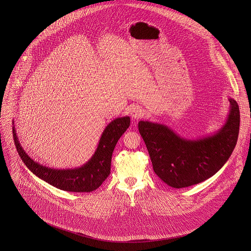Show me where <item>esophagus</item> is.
<instances>
[{"instance_id":"esophagus-1","label":"esophagus","mask_w":251,"mask_h":251,"mask_svg":"<svg viewBox=\"0 0 251 251\" xmlns=\"http://www.w3.org/2000/svg\"><path fill=\"white\" fill-rule=\"evenodd\" d=\"M143 115H144V111L140 105H133V107L130 109V116L131 118L134 119V120H138L139 118L143 117Z\"/></svg>"}]
</instances>
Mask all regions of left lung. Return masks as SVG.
<instances>
[{"instance_id":"8db88e82","label":"left lung","mask_w":251,"mask_h":251,"mask_svg":"<svg viewBox=\"0 0 251 251\" xmlns=\"http://www.w3.org/2000/svg\"><path fill=\"white\" fill-rule=\"evenodd\" d=\"M228 100L230 111L225 124L201 138H184L165 124L139 121V133L154 173L169 186L183 188L201 183L214 176L229 160L238 139L240 113L237 101Z\"/></svg>"}]
</instances>
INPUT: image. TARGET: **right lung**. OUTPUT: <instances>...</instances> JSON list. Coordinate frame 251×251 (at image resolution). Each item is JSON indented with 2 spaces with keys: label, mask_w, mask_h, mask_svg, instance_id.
Instances as JSON below:
<instances>
[{
  "label": "right lung",
  "mask_w": 251,
  "mask_h": 251,
  "mask_svg": "<svg viewBox=\"0 0 251 251\" xmlns=\"http://www.w3.org/2000/svg\"><path fill=\"white\" fill-rule=\"evenodd\" d=\"M129 125L128 116L114 119L102 131L95 153L85 164L74 169H54L35 162L20 144L15 125L13 126V136L22 162L36 177L61 190L91 192L98 189L110 175L114 149Z\"/></svg>",
  "instance_id": "right-lung-1"
}]
</instances>
